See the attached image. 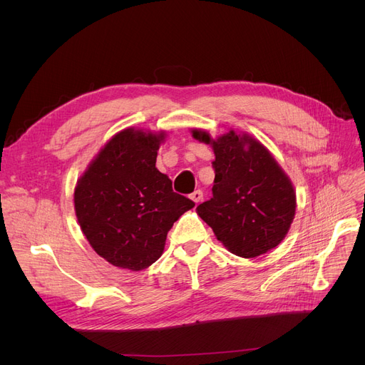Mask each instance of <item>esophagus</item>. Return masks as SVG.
<instances>
[{
	"label": "esophagus",
	"instance_id": "obj_1",
	"mask_svg": "<svg viewBox=\"0 0 365 365\" xmlns=\"http://www.w3.org/2000/svg\"><path fill=\"white\" fill-rule=\"evenodd\" d=\"M190 198H192V201L195 202V204H198L201 200H202V190H200V189H197L195 192H192L190 194Z\"/></svg>",
	"mask_w": 365,
	"mask_h": 365
}]
</instances>
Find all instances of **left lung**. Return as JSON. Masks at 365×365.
Returning a JSON list of instances; mask_svg holds the SVG:
<instances>
[{"label":"left lung","mask_w":365,"mask_h":365,"mask_svg":"<svg viewBox=\"0 0 365 365\" xmlns=\"http://www.w3.org/2000/svg\"><path fill=\"white\" fill-rule=\"evenodd\" d=\"M192 138L213 148V197L198 216L235 256L252 259L275 248L296 215V190L272 153L247 133L217 139L194 128Z\"/></svg>","instance_id":"left-lung-1"}]
</instances>
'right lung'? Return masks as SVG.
<instances>
[{
  "label": "right lung",
  "mask_w": 365,
  "mask_h": 365,
  "mask_svg": "<svg viewBox=\"0 0 365 365\" xmlns=\"http://www.w3.org/2000/svg\"><path fill=\"white\" fill-rule=\"evenodd\" d=\"M165 133L125 128L101 149L78 179L75 215L93 250L113 266L146 269L157 262L167 234L195 205L173 192L157 167Z\"/></svg>",
  "instance_id": "obj_1"
}]
</instances>
